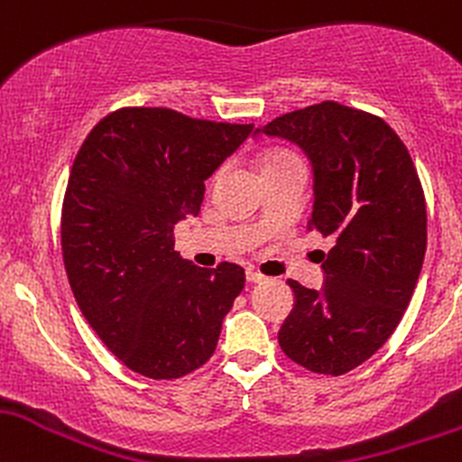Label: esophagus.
<instances>
[{"mask_svg": "<svg viewBox=\"0 0 462 462\" xmlns=\"http://www.w3.org/2000/svg\"><path fill=\"white\" fill-rule=\"evenodd\" d=\"M263 274L262 273H257L255 268H246V282L248 283H259V282H263Z\"/></svg>", "mask_w": 462, "mask_h": 462, "instance_id": "1", "label": "esophagus"}]
</instances>
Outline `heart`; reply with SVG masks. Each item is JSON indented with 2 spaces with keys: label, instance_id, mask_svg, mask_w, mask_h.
I'll return each instance as SVG.
<instances>
[{
  "label": "heart",
  "instance_id": "obj_1",
  "mask_svg": "<svg viewBox=\"0 0 462 462\" xmlns=\"http://www.w3.org/2000/svg\"><path fill=\"white\" fill-rule=\"evenodd\" d=\"M288 165H303V162H300L297 152H290V150H277V152H271L263 157L262 172H268V170H277V168H288Z\"/></svg>",
  "mask_w": 462,
  "mask_h": 462
}]
</instances>
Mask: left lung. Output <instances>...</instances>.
<instances>
[{
  "label": "left lung",
  "instance_id": "1",
  "mask_svg": "<svg viewBox=\"0 0 462 462\" xmlns=\"http://www.w3.org/2000/svg\"><path fill=\"white\" fill-rule=\"evenodd\" d=\"M314 170L308 229L331 237L320 292L288 279L294 310L279 329L290 360L345 375L386 343L411 303L428 242L426 196L411 152L382 117L325 100L268 122Z\"/></svg>",
  "mask_w": 462,
  "mask_h": 462
}]
</instances>
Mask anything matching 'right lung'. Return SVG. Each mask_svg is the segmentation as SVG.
Here are the masks:
<instances>
[{
    "label": "right lung",
    "mask_w": 462,
    "mask_h": 462,
    "mask_svg": "<svg viewBox=\"0 0 462 462\" xmlns=\"http://www.w3.org/2000/svg\"><path fill=\"white\" fill-rule=\"evenodd\" d=\"M253 124L124 106L82 142L67 180L60 246L87 323L128 369L176 380L214 356L245 268H199L174 251V225L199 216L205 180Z\"/></svg>",
    "instance_id": "1"
}]
</instances>
